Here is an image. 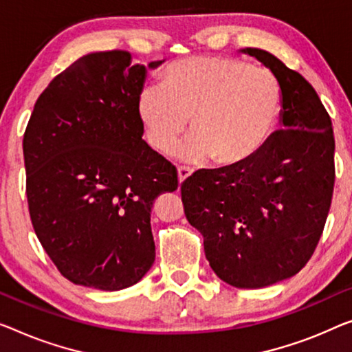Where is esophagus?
Here are the masks:
<instances>
[{
    "label": "esophagus",
    "mask_w": 352,
    "mask_h": 352,
    "mask_svg": "<svg viewBox=\"0 0 352 352\" xmlns=\"http://www.w3.org/2000/svg\"><path fill=\"white\" fill-rule=\"evenodd\" d=\"M191 169H188V167H178V182L183 183L185 180H188V178L191 177Z\"/></svg>",
    "instance_id": "34e87169"
}]
</instances>
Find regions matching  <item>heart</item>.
<instances>
[{
  "mask_svg": "<svg viewBox=\"0 0 352 352\" xmlns=\"http://www.w3.org/2000/svg\"><path fill=\"white\" fill-rule=\"evenodd\" d=\"M150 146L170 155L190 126L183 158L213 156L219 166L253 161L276 134L285 90L267 67L226 56H191L164 67L160 87L140 91L135 106Z\"/></svg>",
  "mask_w": 352,
  "mask_h": 352,
  "instance_id": "obj_1",
  "label": "heart"
}]
</instances>
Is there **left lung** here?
I'll use <instances>...</instances> for the list:
<instances>
[{"label":"left lung","mask_w":352,"mask_h":352,"mask_svg":"<svg viewBox=\"0 0 352 352\" xmlns=\"http://www.w3.org/2000/svg\"><path fill=\"white\" fill-rule=\"evenodd\" d=\"M242 52L280 78L283 129L243 166L194 172L183 182L182 201L214 274L258 289L298 274L316 250L332 204L335 139L305 77L269 52Z\"/></svg>","instance_id":"8db88e82"}]
</instances>
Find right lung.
Masks as SVG:
<instances>
[{
	"instance_id": "right-lung-1",
	"label": "right lung",
	"mask_w": 352,
	"mask_h": 352,
	"mask_svg": "<svg viewBox=\"0 0 352 352\" xmlns=\"http://www.w3.org/2000/svg\"><path fill=\"white\" fill-rule=\"evenodd\" d=\"M145 74L126 50L82 56L41 93L25 129L31 223L74 285L120 291L155 262L151 207L178 177L142 139L135 106Z\"/></svg>"
}]
</instances>
